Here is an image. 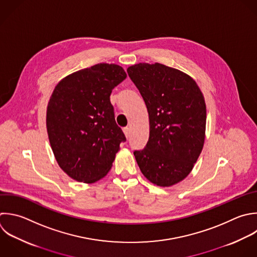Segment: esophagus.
Listing matches in <instances>:
<instances>
[{"label": "esophagus", "mask_w": 257, "mask_h": 257, "mask_svg": "<svg viewBox=\"0 0 257 257\" xmlns=\"http://www.w3.org/2000/svg\"><path fill=\"white\" fill-rule=\"evenodd\" d=\"M123 133H124L126 139H128L130 138V128L128 127H123Z\"/></svg>", "instance_id": "obj_1"}]
</instances>
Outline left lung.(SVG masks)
<instances>
[{
  "instance_id": "1",
  "label": "left lung",
  "mask_w": 257,
  "mask_h": 257,
  "mask_svg": "<svg viewBox=\"0 0 257 257\" xmlns=\"http://www.w3.org/2000/svg\"><path fill=\"white\" fill-rule=\"evenodd\" d=\"M149 112L150 137L135 151L137 163L152 183L169 187L192 171L204 145L206 104L197 83L175 68L139 63L127 68Z\"/></svg>"
}]
</instances>
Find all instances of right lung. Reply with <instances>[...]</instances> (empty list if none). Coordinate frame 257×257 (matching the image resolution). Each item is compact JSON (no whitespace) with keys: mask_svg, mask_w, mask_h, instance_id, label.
<instances>
[{"mask_svg":"<svg viewBox=\"0 0 257 257\" xmlns=\"http://www.w3.org/2000/svg\"><path fill=\"white\" fill-rule=\"evenodd\" d=\"M125 77L118 65L96 64L63 78L50 97L49 142L60 168L78 182L103 178L126 141L109 98Z\"/></svg>","mask_w":257,"mask_h":257,"instance_id":"add662e5","label":"right lung"}]
</instances>
